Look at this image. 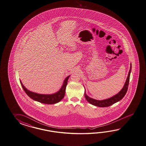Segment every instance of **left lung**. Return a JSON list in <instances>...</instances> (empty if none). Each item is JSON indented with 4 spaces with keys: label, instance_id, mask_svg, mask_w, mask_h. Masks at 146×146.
I'll list each match as a JSON object with an SVG mask.
<instances>
[{
    "label": "left lung",
    "instance_id": "obj_1",
    "mask_svg": "<svg viewBox=\"0 0 146 146\" xmlns=\"http://www.w3.org/2000/svg\"><path fill=\"white\" fill-rule=\"evenodd\" d=\"M132 65L131 63L130 64V70L128 73V77L126 80V81L125 82V85L123 86V88L121 89V91L115 94V96L111 97L109 99H107L103 100H97L91 98H90L87 94H86V89L84 92V96L86 98V100L88 102L91 103V104L94 105L95 106L99 107H108L110 106L111 105L113 104L114 103H116L120 100H121L124 96H125L126 93L128 90V86L129 83V79H130V73L131 71Z\"/></svg>",
    "mask_w": 146,
    "mask_h": 146
}]
</instances>
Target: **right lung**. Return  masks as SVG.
<instances>
[{"mask_svg":"<svg viewBox=\"0 0 146 146\" xmlns=\"http://www.w3.org/2000/svg\"><path fill=\"white\" fill-rule=\"evenodd\" d=\"M70 76V75L68 76L65 78L63 84L61 88L60 89V90L58 91L57 92L52 94H43L33 92L32 91H30L29 90H27L23 86L21 80L20 82L21 83V86L24 89V91L31 99L40 103L47 104H53L55 103L59 102L64 98L65 93V89L68 84V79L69 78Z\"/></svg>","mask_w":146,"mask_h":146,"instance_id":"add662e5","label":"right lung"}]
</instances>
